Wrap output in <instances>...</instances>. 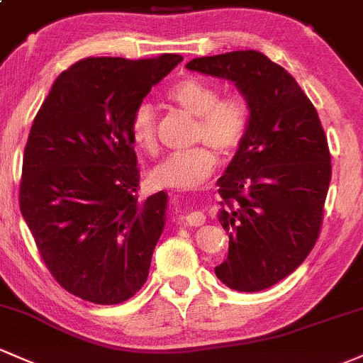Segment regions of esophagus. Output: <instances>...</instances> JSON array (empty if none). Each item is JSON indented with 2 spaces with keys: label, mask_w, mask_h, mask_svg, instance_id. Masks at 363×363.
<instances>
[{
  "label": "esophagus",
  "mask_w": 363,
  "mask_h": 363,
  "mask_svg": "<svg viewBox=\"0 0 363 363\" xmlns=\"http://www.w3.org/2000/svg\"><path fill=\"white\" fill-rule=\"evenodd\" d=\"M205 218H206L205 213L191 212V213L186 215V224H189V225H193V227H200V225L205 224Z\"/></svg>",
  "instance_id": "34e87169"
}]
</instances>
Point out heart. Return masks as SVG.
Returning <instances> with one entry per match:
<instances>
[{
  "label": "heart",
  "mask_w": 363,
  "mask_h": 363,
  "mask_svg": "<svg viewBox=\"0 0 363 363\" xmlns=\"http://www.w3.org/2000/svg\"><path fill=\"white\" fill-rule=\"evenodd\" d=\"M167 98L191 117H196L193 138L206 145L167 155L151 169L150 181L158 188L194 189L217 167V155L208 144L220 153H230L242 143L250 127V105L241 94L220 98L217 86L198 77L175 82ZM129 133L139 150L150 155L157 151V113L150 103L143 101L134 108Z\"/></svg>",
  "instance_id": "1"
}]
</instances>
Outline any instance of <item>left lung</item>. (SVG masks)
I'll use <instances>...</instances> for the list:
<instances>
[{
    "label": "left lung",
    "mask_w": 363,
    "mask_h": 363,
    "mask_svg": "<svg viewBox=\"0 0 363 363\" xmlns=\"http://www.w3.org/2000/svg\"><path fill=\"white\" fill-rule=\"evenodd\" d=\"M186 69L234 82L250 105L248 133L217 181L229 252L215 274L230 289L262 291L315 245L330 182L328 138L293 75L260 51L194 58Z\"/></svg>",
    "instance_id": "1"
}]
</instances>
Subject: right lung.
<instances>
[{"label":"right lung","mask_w":363,"mask_h":363,"mask_svg":"<svg viewBox=\"0 0 363 363\" xmlns=\"http://www.w3.org/2000/svg\"><path fill=\"white\" fill-rule=\"evenodd\" d=\"M181 62L81 60L58 75L30 127L20 212L51 276L91 303H122L148 279L169 196L138 200L129 121Z\"/></svg>","instance_id":"obj_1"}]
</instances>
